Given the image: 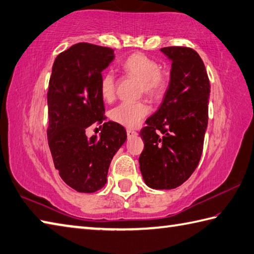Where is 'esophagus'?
Wrapping results in <instances>:
<instances>
[{
	"label": "esophagus",
	"instance_id": "esophagus-1",
	"mask_svg": "<svg viewBox=\"0 0 254 254\" xmlns=\"http://www.w3.org/2000/svg\"><path fill=\"white\" fill-rule=\"evenodd\" d=\"M127 137H134V136L137 135V133L134 130H131V128H127Z\"/></svg>",
	"mask_w": 254,
	"mask_h": 254
}]
</instances>
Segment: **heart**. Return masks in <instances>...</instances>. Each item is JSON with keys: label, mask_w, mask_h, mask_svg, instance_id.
I'll use <instances>...</instances> for the list:
<instances>
[{"label": "heart", "mask_w": 254, "mask_h": 254, "mask_svg": "<svg viewBox=\"0 0 254 254\" xmlns=\"http://www.w3.org/2000/svg\"><path fill=\"white\" fill-rule=\"evenodd\" d=\"M160 68V64L155 59L141 53L130 55L122 63L123 71L141 82V93L146 94L154 100L161 99L165 94L170 83L168 74ZM116 76L110 71L104 73L100 82V92L104 100H112L116 93ZM148 111L150 108L145 102H122L112 109L110 118L124 127H134L141 122Z\"/></svg>", "instance_id": "1"}]
</instances>
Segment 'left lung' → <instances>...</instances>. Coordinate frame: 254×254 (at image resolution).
<instances>
[{"label":"left lung","instance_id":"obj_1","mask_svg":"<svg viewBox=\"0 0 254 254\" xmlns=\"http://www.w3.org/2000/svg\"><path fill=\"white\" fill-rule=\"evenodd\" d=\"M172 61L171 80L158 110L145 121L138 162L153 190H173L190 177L200 161L208 124L210 83L199 55L190 47L161 49Z\"/></svg>","mask_w":254,"mask_h":254}]
</instances>
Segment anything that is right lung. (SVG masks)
Returning a JSON list of instances; mask_svg holds the SVG:
<instances>
[{
    "label": "right lung",
    "mask_w": 254,
    "mask_h": 254,
    "mask_svg": "<svg viewBox=\"0 0 254 254\" xmlns=\"http://www.w3.org/2000/svg\"><path fill=\"white\" fill-rule=\"evenodd\" d=\"M113 59L111 48L78 43L59 54L53 64L48 145L62 180L79 192H94L106 185L114 154L127 140L126 128L112 121L103 123L99 137L86 135L91 124L106 119L101 72Z\"/></svg>",
    "instance_id": "add662e5"
}]
</instances>
